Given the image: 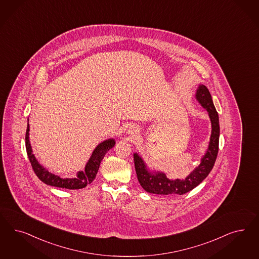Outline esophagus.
Listing matches in <instances>:
<instances>
[{
  "instance_id": "34e87169",
  "label": "esophagus",
  "mask_w": 259,
  "mask_h": 259,
  "mask_svg": "<svg viewBox=\"0 0 259 259\" xmlns=\"http://www.w3.org/2000/svg\"><path fill=\"white\" fill-rule=\"evenodd\" d=\"M134 131H135V130H134ZM134 131H132V132H131V133H132V134H134Z\"/></svg>"
}]
</instances>
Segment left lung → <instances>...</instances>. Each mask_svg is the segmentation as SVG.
Returning <instances> with one entry per match:
<instances>
[{"label": "left lung", "mask_w": 259, "mask_h": 259, "mask_svg": "<svg viewBox=\"0 0 259 259\" xmlns=\"http://www.w3.org/2000/svg\"><path fill=\"white\" fill-rule=\"evenodd\" d=\"M196 99L199 101L201 105L208 110L211 122V135L209 140V148L207 153L201 160L200 165L196 167L190 176L185 180H169L164 174H150L148 171L141 157L134 153V166L137 178L143 189L146 192L154 194H184L193 190L196 186L209 176L210 170L214 166L218 153L219 146V119L217 109L212 103L209 90L205 85H200L196 92Z\"/></svg>", "instance_id": "1"}]
</instances>
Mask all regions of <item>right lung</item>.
<instances>
[{"label": "right lung", "instance_id": "1", "mask_svg": "<svg viewBox=\"0 0 259 259\" xmlns=\"http://www.w3.org/2000/svg\"><path fill=\"white\" fill-rule=\"evenodd\" d=\"M28 132H29V125L27 124L26 133H25V149L35 175L42 182L47 185L57 187V188L68 189V190L83 189L84 187H87L88 184L92 183L94 178L96 177L97 171L100 167L101 161L104 158L105 154L115 145L114 140L112 139L101 143L100 145L97 146V148L93 151L92 157L89 160L84 170L80 171L76 178H61L59 176L50 174L49 170H47L38 163V161L36 160L32 153L30 143L28 140Z\"/></svg>", "mask_w": 259, "mask_h": 259}]
</instances>
